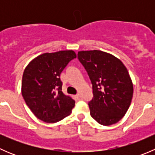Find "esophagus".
Segmentation results:
<instances>
[{
    "label": "esophagus",
    "mask_w": 155,
    "mask_h": 155,
    "mask_svg": "<svg viewBox=\"0 0 155 155\" xmlns=\"http://www.w3.org/2000/svg\"><path fill=\"white\" fill-rule=\"evenodd\" d=\"M76 99L78 100V101H80V100L82 99V95L80 94H77L76 95Z\"/></svg>",
    "instance_id": "esophagus-1"
}]
</instances>
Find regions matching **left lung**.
Wrapping results in <instances>:
<instances>
[{"label":"left lung","instance_id":"1","mask_svg":"<svg viewBox=\"0 0 155 155\" xmlns=\"http://www.w3.org/2000/svg\"><path fill=\"white\" fill-rule=\"evenodd\" d=\"M77 57L92 84L91 116L102 125L115 124L125 115L132 100L134 87L127 70L119 59L99 50L79 51Z\"/></svg>","mask_w":155,"mask_h":155}]
</instances>
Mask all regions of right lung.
I'll use <instances>...</instances> for the list:
<instances>
[{"label":"right lung","instance_id":"right-lung-1","mask_svg":"<svg viewBox=\"0 0 155 155\" xmlns=\"http://www.w3.org/2000/svg\"><path fill=\"white\" fill-rule=\"evenodd\" d=\"M76 58L72 50L44 53L25 69L21 94L31 112L41 121L57 122L70 115L74 107L75 101L62 92L60 76Z\"/></svg>","mask_w":155,"mask_h":155}]
</instances>
